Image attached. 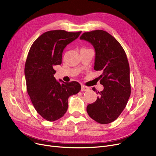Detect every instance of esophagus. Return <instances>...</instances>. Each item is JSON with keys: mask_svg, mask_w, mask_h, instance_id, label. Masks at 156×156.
<instances>
[{"mask_svg": "<svg viewBox=\"0 0 156 156\" xmlns=\"http://www.w3.org/2000/svg\"><path fill=\"white\" fill-rule=\"evenodd\" d=\"M88 90H90V88H88V87H85V86H84V85L81 86V91L85 92V91H88Z\"/></svg>", "mask_w": 156, "mask_h": 156, "instance_id": "esophagus-1", "label": "esophagus"}]
</instances>
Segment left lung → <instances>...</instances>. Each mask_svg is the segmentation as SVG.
Instances as JSON below:
<instances>
[{"mask_svg":"<svg viewBox=\"0 0 156 156\" xmlns=\"http://www.w3.org/2000/svg\"><path fill=\"white\" fill-rule=\"evenodd\" d=\"M80 38L93 45L95 52L94 69L102 71L100 83L104 90L98 92L99 95L95 102L87 105V113L101 124L110 123L124 110L131 94L126 53L116 38L105 31L85 32ZM92 90L97 92L94 87Z\"/></svg>","mask_w":156,"mask_h":156,"instance_id":"left-lung-1","label":"left lung"}]
</instances>
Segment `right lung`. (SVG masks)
Returning <instances> with one entry per match:
<instances>
[{
  "instance_id": "right-lung-1",
  "label": "right lung",
  "mask_w": 156,
  "mask_h": 156,
  "mask_svg": "<svg viewBox=\"0 0 156 156\" xmlns=\"http://www.w3.org/2000/svg\"><path fill=\"white\" fill-rule=\"evenodd\" d=\"M81 33L47 31L30 49L24 68L27 92L37 112L48 121L62 118L68 108V98L81 90L76 81H58L54 76V66L62 62L64 49Z\"/></svg>"
}]
</instances>
